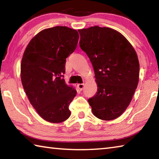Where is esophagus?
<instances>
[{"label":"esophagus","mask_w":159,"mask_h":159,"mask_svg":"<svg viewBox=\"0 0 159 159\" xmlns=\"http://www.w3.org/2000/svg\"><path fill=\"white\" fill-rule=\"evenodd\" d=\"M77 87L80 89V90H82L83 88H84V84H83V83H79V84L77 85Z\"/></svg>","instance_id":"34e87169"}]
</instances>
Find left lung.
<instances>
[{"mask_svg":"<svg viewBox=\"0 0 159 159\" xmlns=\"http://www.w3.org/2000/svg\"><path fill=\"white\" fill-rule=\"evenodd\" d=\"M80 47L90 60L97 85L88 100L100 120L119 117L127 108L139 81L140 64L134 48L120 32L107 27L78 30Z\"/></svg>","mask_w":159,"mask_h":159,"instance_id":"obj_1","label":"left lung"}]
</instances>
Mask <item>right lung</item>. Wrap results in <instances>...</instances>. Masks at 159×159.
Returning a JSON list of instances; mask_svg holds the SVG:
<instances>
[{
    "instance_id": "add662e5",
    "label": "right lung",
    "mask_w": 159,
    "mask_h": 159,
    "mask_svg": "<svg viewBox=\"0 0 159 159\" xmlns=\"http://www.w3.org/2000/svg\"><path fill=\"white\" fill-rule=\"evenodd\" d=\"M79 34L67 26L47 28L33 37L24 51L21 80L28 99L44 120L60 123L70 117L76 89L66 84V58L76 49Z\"/></svg>"
}]
</instances>
